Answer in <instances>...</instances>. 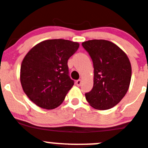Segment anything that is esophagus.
Returning a JSON list of instances; mask_svg holds the SVG:
<instances>
[{"mask_svg":"<svg viewBox=\"0 0 148 148\" xmlns=\"http://www.w3.org/2000/svg\"><path fill=\"white\" fill-rule=\"evenodd\" d=\"M81 83H82V80H81V79H78V80H77V82H76V84H77V86H80Z\"/></svg>","mask_w":148,"mask_h":148,"instance_id":"esophagus-1","label":"esophagus"}]
</instances>
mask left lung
I'll return each instance as SVG.
<instances>
[{
  "label": "left lung",
  "mask_w": 148,
  "mask_h": 148,
  "mask_svg": "<svg viewBox=\"0 0 148 148\" xmlns=\"http://www.w3.org/2000/svg\"><path fill=\"white\" fill-rule=\"evenodd\" d=\"M82 46L94 66V86L86 93L90 106L108 110L119 103L128 90L131 66L125 53L116 45L105 40H91Z\"/></svg>",
  "instance_id": "1"
}]
</instances>
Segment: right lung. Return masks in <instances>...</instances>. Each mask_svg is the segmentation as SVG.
<instances>
[{
    "instance_id": "obj_1",
    "label": "right lung",
    "mask_w": 148,
    "mask_h": 148,
    "mask_svg": "<svg viewBox=\"0 0 148 148\" xmlns=\"http://www.w3.org/2000/svg\"><path fill=\"white\" fill-rule=\"evenodd\" d=\"M79 46L68 40H48L25 56L21 67V86L35 105L54 109L63 102L74 84L69 77L68 60Z\"/></svg>"
}]
</instances>
